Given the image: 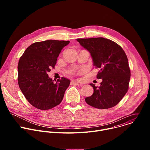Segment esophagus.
I'll use <instances>...</instances> for the list:
<instances>
[{
	"label": "esophagus",
	"instance_id": "esophagus-1",
	"mask_svg": "<svg viewBox=\"0 0 150 150\" xmlns=\"http://www.w3.org/2000/svg\"><path fill=\"white\" fill-rule=\"evenodd\" d=\"M71 85H79V83L72 81L71 82Z\"/></svg>",
	"mask_w": 150,
	"mask_h": 150
}]
</instances>
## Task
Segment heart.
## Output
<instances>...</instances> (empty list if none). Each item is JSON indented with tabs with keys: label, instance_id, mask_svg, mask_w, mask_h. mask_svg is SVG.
I'll return each mask as SVG.
<instances>
[{
	"label": "heart",
	"instance_id": "obj_1",
	"mask_svg": "<svg viewBox=\"0 0 150 150\" xmlns=\"http://www.w3.org/2000/svg\"><path fill=\"white\" fill-rule=\"evenodd\" d=\"M82 71H83V70H80V71H78V72H79V73H80V72H82Z\"/></svg>",
	"mask_w": 150,
	"mask_h": 150
}]
</instances>
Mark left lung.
Returning a JSON list of instances; mask_svg holds the SVG:
<instances>
[{
    "instance_id": "obj_1",
    "label": "left lung",
    "mask_w": 150,
    "mask_h": 150,
    "mask_svg": "<svg viewBox=\"0 0 150 150\" xmlns=\"http://www.w3.org/2000/svg\"><path fill=\"white\" fill-rule=\"evenodd\" d=\"M76 40L91 54L94 66L100 69L97 78L102 79L98 87L90 83L94 93L85 98V101L97 109L113 108L129 88L131 71L126 53L119 45L109 39L98 37Z\"/></svg>"
}]
</instances>
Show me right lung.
<instances>
[{
    "mask_svg": "<svg viewBox=\"0 0 150 150\" xmlns=\"http://www.w3.org/2000/svg\"><path fill=\"white\" fill-rule=\"evenodd\" d=\"M69 41L48 40L30 45L19 59L18 65L19 87L34 108L46 110L62 101L70 80L62 77L56 82L48 73L54 68L57 58Z\"/></svg>",
    "mask_w": 150,
    "mask_h": 150,
    "instance_id": "obj_1",
    "label": "right lung"
}]
</instances>
